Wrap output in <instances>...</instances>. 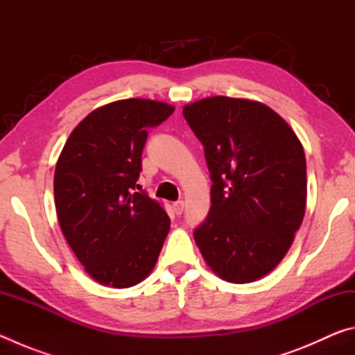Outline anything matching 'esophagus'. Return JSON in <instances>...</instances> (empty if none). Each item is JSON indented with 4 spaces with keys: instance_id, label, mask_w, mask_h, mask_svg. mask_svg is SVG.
Wrapping results in <instances>:
<instances>
[{
    "instance_id": "1",
    "label": "esophagus",
    "mask_w": 355,
    "mask_h": 355,
    "mask_svg": "<svg viewBox=\"0 0 355 355\" xmlns=\"http://www.w3.org/2000/svg\"><path fill=\"white\" fill-rule=\"evenodd\" d=\"M172 208H173V211H175V214L180 216V214L183 213V209H184V202L183 200H178V202L173 203Z\"/></svg>"
}]
</instances>
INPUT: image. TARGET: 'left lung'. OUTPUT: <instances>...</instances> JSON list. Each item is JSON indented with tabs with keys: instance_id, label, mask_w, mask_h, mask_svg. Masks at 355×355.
<instances>
[{
	"instance_id": "1",
	"label": "left lung",
	"mask_w": 355,
	"mask_h": 355,
	"mask_svg": "<svg viewBox=\"0 0 355 355\" xmlns=\"http://www.w3.org/2000/svg\"><path fill=\"white\" fill-rule=\"evenodd\" d=\"M183 116L205 147L211 208L194 232L207 266L230 284H250L284 260L307 205L299 137L268 105L207 97Z\"/></svg>"
}]
</instances>
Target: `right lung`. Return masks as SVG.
Returning a JSON list of instances; mask_svg holds the SVG:
<instances>
[{
	"label": "right lung",
	"instance_id": "1",
	"mask_svg": "<svg viewBox=\"0 0 355 355\" xmlns=\"http://www.w3.org/2000/svg\"><path fill=\"white\" fill-rule=\"evenodd\" d=\"M172 105L125 98L89 112L59 155L55 203L65 239L98 284L130 288L152 274L171 219L158 200L133 192L147 128Z\"/></svg>",
	"mask_w": 355,
	"mask_h": 355
}]
</instances>
